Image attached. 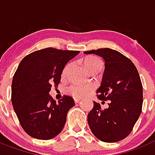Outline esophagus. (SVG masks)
<instances>
[{
    "mask_svg": "<svg viewBox=\"0 0 155 155\" xmlns=\"http://www.w3.org/2000/svg\"><path fill=\"white\" fill-rule=\"evenodd\" d=\"M74 101H75V103L76 104H78L79 101H80V100H79V99H74Z\"/></svg>",
    "mask_w": 155,
    "mask_h": 155,
    "instance_id": "1",
    "label": "esophagus"
}]
</instances>
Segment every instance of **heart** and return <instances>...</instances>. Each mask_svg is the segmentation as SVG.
<instances>
[{
  "instance_id": "1",
  "label": "heart",
  "mask_w": 155,
  "mask_h": 155,
  "mask_svg": "<svg viewBox=\"0 0 155 155\" xmlns=\"http://www.w3.org/2000/svg\"><path fill=\"white\" fill-rule=\"evenodd\" d=\"M84 65L87 67V69L91 72H98L101 71L103 67V62L100 59L96 57H87L83 59ZM70 64H67L64 67L62 72V76H64L68 71ZM92 87L89 85H82V84H72L68 87V92L69 94L76 98H82L83 97L87 96V94H90L92 91Z\"/></svg>"
}]
</instances>
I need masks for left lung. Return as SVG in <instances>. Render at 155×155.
I'll list each match as a JSON object with an SVG mask.
<instances>
[{
	"mask_svg": "<svg viewBox=\"0 0 155 155\" xmlns=\"http://www.w3.org/2000/svg\"><path fill=\"white\" fill-rule=\"evenodd\" d=\"M83 53L98 55L105 62L97 94L99 100L108 101V107L101 109L94 101L87 116L90 129L104 142L122 140L130 135L142 111L143 86L138 71L130 59L115 50L101 48Z\"/></svg>",
	"mask_w": 155,
	"mask_h": 155,
	"instance_id": "left-lung-1",
	"label": "left lung"
}]
</instances>
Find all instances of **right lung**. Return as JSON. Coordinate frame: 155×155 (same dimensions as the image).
<instances>
[{
  "mask_svg": "<svg viewBox=\"0 0 155 155\" xmlns=\"http://www.w3.org/2000/svg\"><path fill=\"white\" fill-rule=\"evenodd\" d=\"M79 51L48 48L25 56L18 64L12 83V103L24 131L39 140L58 135L74 105L72 97L64 95L56 103L49 94L58 86L62 71Z\"/></svg>",
  "mask_w": 155,
  "mask_h": 155,
  "instance_id": "right-lung-1",
  "label": "right lung"
}]
</instances>
